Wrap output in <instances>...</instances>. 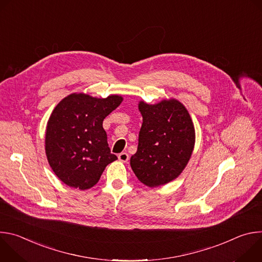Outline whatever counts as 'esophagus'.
Segmentation results:
<instances>
[{"label":"esophagus","mask_w":262,"mask_h":262,"mask_svg":"<svg viewBox=\"0 0 262 262\" xmlns=\"http://www.w3.org/2000/svg\"><path fill=\"white\" fill-rule=\"evenodd\" d=\"M118 160L120 162H122V163H127L128 160H129V157H128V155L126 152H121L118 156Z\"/></svg>","instance_id":"34e87169"}]
</instances>
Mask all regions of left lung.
<instances>
[{"label": "left lung", "mask_w": 262, "mask_h": 262, "mask_svg": "<svg viewBox=\"0 0 262 262\" xmlns=\"http://www.w3.org/2000/svg\"><path fill=\"white\" fill-rule=\"evenodd\" d=\"M143 122L130 167L137 178L157 188L177 178L188 165L195 146V127L186 107L177 99L138 104Z\"/></svg>", "instance_id": "8db88e82"}]
</instances>
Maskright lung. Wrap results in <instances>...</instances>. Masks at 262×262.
<instances>
[{
	"label": "right lung",
	"instance_id": "obj_1",
	"mask_svg": "<svg viewBox=\"0 0 262 262\" xmlns=\"http://www.w3.org/2000/svg\"><path fill=\"white\" fill-rule=\"evenodd\" d=\"M123 97L106 98L71 93L53 110L46 130V155L56 176L81 191L94 186L105 167L117 160L112 155L103 119L117 108Z\"/></svg>",
	"mask_w": 262,
	"mask_h": 262
}]
</instances>
